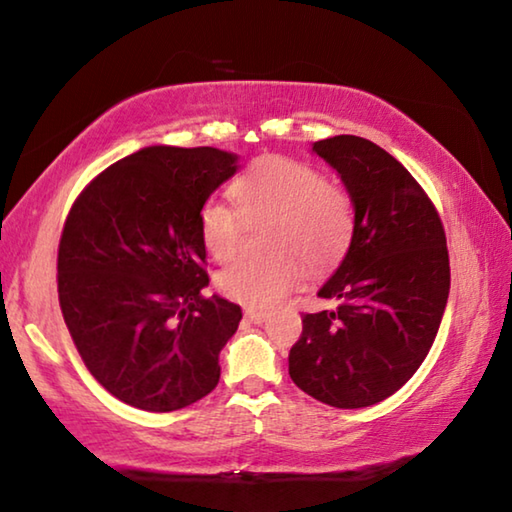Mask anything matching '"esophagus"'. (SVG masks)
<instances>
[{
  "instance_id": "obj_1",
  "label": "esophagus",
  "mask_w": 512,
  "mask_h": 512,
  "mask_svg": "<svg viewBox=\"0 0 512 512\" xmlns=\"http://www.w3.org/2000/svg\"><path fill=\"white\" fill-rule=\"evenodd\" d=\"M244 316H246V320H250V323H255V325L264 323V320L268 318L266 311H257V309H246Z\"/></svg>"
}]
</instances>
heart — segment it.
Returning <instances> with one entry per match:
<instances>
[{
  "label": "heart",
  "mask_w": 512,
  "mask_h": 512,
  "mask_svg": "<svg viewBox=\"0 0 512 512\" xmlns=\"http://www.w3.org/2000/svg\"><path fill=\"white\" fill-rule=\"evenodd\" d=\"M232 196L246 219L273 216L266 257H244L219 275L223 296L250 309H268L311 273L332 268L354 235L352 198L307 162L264 155L232 183ZM244 219L221 198L198 210V237L207 255L230 262L239 253Z\"/></svg>",
  "instance_id": "b5f03b06"
}]
</instances>
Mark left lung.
I'll return each mask as SVG.
<instances>
[{
    "mask_svg": "<svg viewBox=\"0 0 512 512\" xmlns=\"http://www.w3.org/2000/svg\"><path fill=\"white\" fill-rule=\"evenodd\" d=\"M314 151L348 189L354 235L318 291L341 305L302 314L289 375L318 402L363 409L400 391L436 339L449 296L445 228L418 180L375 142L336 135Z\"/></svg>",
    "mask_w": 512,
    "mask_h": 512,
    "instance_id": "left-lung-1",
    "label": "left lung"
}]
</instances>
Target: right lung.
I'll use <instances>...</instances> for the list:
<instances>
[{"label": "right lung", "mask_w": 512, "mask_h": 512, "mask_svg": "<svg viewBox=\"0 0 512 512\" xmlns=\"http://www.w3.org/2000/svg\"><path fill=\"white\" fill-rule=\"evenodd\" d=\"M212 146H149L76 198L58 244V300L85 368L117 400L169 413L219 384L241 307L210 284L198 210L235 176Z\"/></svg>", "instance_id": "right-lung-1"}]
</instances>
